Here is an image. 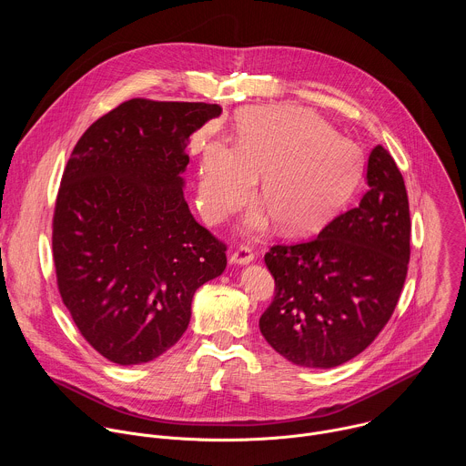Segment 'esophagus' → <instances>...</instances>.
I'll return each mask as SVG.
<instances>
[{"mask_svg":"<svg viewBox=\"0 0 466 466\" xmlns=\"http://www.w3.org/2000/svg\"><path fill=\"white\" fill-rule=\"evenodd\" d=\"M254 259V252L248 247H239L230 254V263L234 265H248Z\"/></svg>","mask_w":466,"mask_h":466,"instance_id":"obj_1","label":"esophagus"}]
</instances>
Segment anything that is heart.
<instances>
[{
	"label": "heart",
	"instance_id": "b5f03b06",
	"mask_svg": "<svg viewBox=\"0 0 466 466\" xmlns=\"http://www.w3.org/2000/svg\"><path fill=\"white\" fill-rule=\"evenodd\" d=\"M360 175L358 147L324 119L295 106H261L238 123L236 146L205 144L198 207L205 221L221 223L248 201L261 178L263 207L247 212L245 230H268L277 221L286 234H304L349 201Z\"/></svg>",
	"mask_w": 466,
	"mask_h": 466
}]
</instances>
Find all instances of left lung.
<instances>
[{
    "label": "left lung",
    "instance_id": "left-lung-1",
    "mask_svg": "<svg viewBox=\"0 0 466 466\" xmlns=\"http://www.w3.org/2000/svg\"><path fill=\"white\" fill-rule=\"evenodd\" d=\"M367 184L360 207L317 238L265 254L275 299L259 317V331L295 365L331 369L356 358L400 299L410 263V203L402 173L381 146L369 155Z\"/></svg>",
    "mask_w": 466,
    "mask_h": 466
}]
</instances>
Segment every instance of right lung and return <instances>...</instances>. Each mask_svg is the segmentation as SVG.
I'll return each mask as SVG.
<instances>
[{
  "label": "right lung",
  "instance_id": "add662e5",
  "mask_svg": "<svg viewBox=\"0 0 466 466\" xmlns=\"http://www.w3.org/2000/svg\"><path fill=\"white\" fill-rule=\"evenodd\" d=\"M223 108L130 99L99 117L64 169L53 259L83 338L117 365L153 361L186 331L195 291L227 247L184 198L189 137Z\"/></svg>",
  "mask_w": 466,
  "mask_h": 466
}]
</instances>
